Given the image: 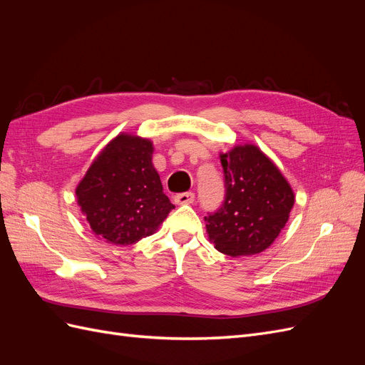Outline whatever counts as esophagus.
Listing matches in <instances>:
<instances>
[{
	"instance_id": "34e87169",
	"label": "esophagus",
	"mask_w": 365,
	"mask_h": 365,
	"mask_svg": "<svg viewBox=\"0 0 365 365\" xmlns=\"http://www.w3.org/2000/svg\"><path fill=\"white\" fill-rule=\"evenodd\" d=\"M175 204L178 205H185V204H193L195 201V195L192 192H185V193H178L173 196Z\"/></svg>"
}]
</instances>
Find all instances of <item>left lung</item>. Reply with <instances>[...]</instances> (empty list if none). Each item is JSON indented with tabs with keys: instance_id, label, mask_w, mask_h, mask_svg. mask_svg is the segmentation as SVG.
Segmentation results:
<instances>
[{
	"instance_id": "8db88e82",
	"label": "left lung",
	"mask_w": 365,
	"mask_h": 365,
	"mask_svg": "<svg viewBox=\"0 0 365 365\" xmlns=\"http://www.w3.org/2000/svg\"><path fill=\"white\" fill-rule=\"evenodd\" d=\"M219 158L227 190L222 207L204 217L208 239L227 256H254L269 248L288 222L294 190L256 145H237Z\"/></svg>"
}]
</instances>
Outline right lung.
<instances>
[{
	"mask_svg": "<svg viewBox=\"0 0 365 365\" xmlns=\"http://www.w3.org/2000/svg\"><path fill=\"white\" fill-rule=\"evenodd\" d=\"M149 138L120 132L76 187L91 233L113 245H132L155 233L175 205L163 192Z\"/></svg>",
	"mask_w": 365,
	"mask_h": 365,
	"instance_id": "1",
	"label": "right lung"
}]
</instances>
